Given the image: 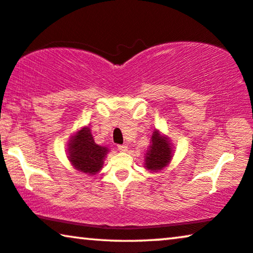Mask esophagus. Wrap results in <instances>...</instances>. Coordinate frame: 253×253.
Listing matches in <instances>:
<instances>
[{"label": "esophagus", "instance_id": "esophagus-1", "mask_svg": "<svg viewBox=\"0 0 253 253\" xmlns=\"http://www.w3.org/2000/svg\"><path fill=\"white\" fill-rule=\"evenodd\" d=\"M120 152H126L127 151V146L126 145H119L118 146Z\"/></svg>", "mask_w": 253, "mask_h": 253}]
</instances>
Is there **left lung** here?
<instances>
[{
	"label": "left lung",
	"mask_w": 253,
	"mask_h": 253,
	"mask_svg": "<svg viewBox=\"0 0 253 253\" xmlns=\"http://www.w3.org/2000/svg\"><path fill=\"white\" fill-rule=\"evenodd\" d=\"M173 148L170 138L155 129L151 138V145L145 154V169L149 172L162 171L171 162L174 153Z\"/></svg>",
	"instance_id": "1"
}]
</instances>
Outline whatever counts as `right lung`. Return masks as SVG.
<instances>
[{
    "instance_id": "obj_1",
    "label": "right lung",
    "mask_w": 253,
    "mask_h": 253,
    "mask_svg": "<svg viewBox=\"0 0 253 253\" xmlns=\"http://www.w3.org/2000/svg\"><path fill=\"white\" fill-rule=\"evenodd\" d=\"M109 149L94 142L89 126H83L72 135L67 145V157L74 169L86 174H97L102 169Z\"/></svg>"
}]
</instances>
